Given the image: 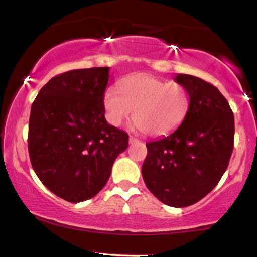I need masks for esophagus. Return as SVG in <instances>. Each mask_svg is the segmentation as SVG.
<instances>
[{
	"label": "esophagus",
	"instance_id": "34e87169",
	"mask_svg": "<svg viewBox=\"0 0 257 257\" xmlns=\"http://www.w3.org/2000/svg\"><path fill=\"white\" fill-rule=\"evenodd\" d=\"M135 143H139V139L134 137H129V144H135Z\"/></svg>",
	"mask_w": 257,
	"mask_h": 257
}]
</instances>
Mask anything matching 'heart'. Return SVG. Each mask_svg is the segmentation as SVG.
<instances>
[{
	"label": "heart",
	"instance_id": "obj_1",
	"mask_svg": "<svg viewBox=\"0 0 257 257\" xmlns=\"http://www.w3.org/2000/svg\"><path fill=\"white\" fill-rule=\"evenodd\" d=\"M118 91L108 89L103 96L107 120L114 126L120 125L134 109V126L149 137H166L177 131L190 106L184 86L148 73L122 79Z\"/></svg>",
	"mask_w": 257,
	"mask_h": 257
}]
</instances>
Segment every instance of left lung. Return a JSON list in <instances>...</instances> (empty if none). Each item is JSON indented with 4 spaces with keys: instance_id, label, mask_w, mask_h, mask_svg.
<instances>
[{
    "instance_id": "left-lung-1",
    "label": "left lung",
    "mask_w": 257,
    "mask_h": 257,
    "mask_svg": "<svg viewBox=\"0 0 257 257\" xmlns=\"http://www.w3.org/2000/svg\"><path fill=\"white\" fill-rule=\"evenodd\" d=\"M190 106L180 126L146 144L142 173L146 187L163 204L187 207L218 184L234 144V115L219 90L202 79L178 74Z\"/></svg>"
}]
</instances>
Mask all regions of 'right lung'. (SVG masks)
I'll list each match as a JSON object with an SVG mask.
<instances>
[{"mask_svg": "<svg viewBox=\"0 0 257 257\" xmlns=\"http://www.w3.org/2000/svg\"><path fill=\"white\" fill-rule=\"evenodd\" d=\"M108 67L73 69L52 78L33 102L28 149L36 176L69 202L94 197L128 148V134L107 123Z\"/></svg>", "mask_w": 257, "mask_h": 257, "instance_id": "add662e5", "label": "right lung"}]
</instances>
